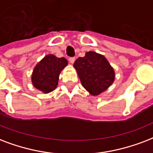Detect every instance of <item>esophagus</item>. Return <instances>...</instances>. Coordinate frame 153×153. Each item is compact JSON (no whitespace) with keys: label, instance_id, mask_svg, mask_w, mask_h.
Returning a JSON list of instances; mask_svg holds the SVG:
<instances>
[{"label":"esophagus","instance_id":"esophagus-1","mask_svg":"<svg viewBox=\"0 0 153 153\" xmlns=\"http://www.w3.org/2000/svg\"><path fill=\"white\" fill-rule=\"evenodd\" d=\"M69 61H70L71 63L73 64L74 62V61H75V58H69Z\"/></svg>","mask_w":153,"mask_h":153}]
</instances>
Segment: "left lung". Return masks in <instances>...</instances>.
<instances>
[{
  "mask_svg": "<svg viewBox=\"0 0 153 153\" xmlns=\"http://www.w3.org/2000/svg\"><path fill=\"white\" fill-rule=\"evenodd\" d=\"M82 87L93 96L105 91L115 80V71L104 56L94 51H88L84 57L74 62Z\"/></svg>",
  "mask_w": 153,
  "mask_h": 153,
  "instance_id": "left-lung-1",
  "label": "left lung"
}]
</instances>
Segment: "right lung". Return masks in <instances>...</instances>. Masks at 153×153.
<instances>
[{
	"instance_id": "obj_1",
	"label": "right lung",
	"mask_w": 153,
	"mask_h": 153,
	"mask_svg": "<svg viewBox=\"0 0 153 153\" xmlns=\"http://www.w3.org/2000/svg\"><path fill=\"white\" fill-rule=\"evenodd\" d=\"M67 65L68 61L65 58H57L53 54L45 55L33 71V86L44 94L53 91L58 84L59 74Z\"/></svg>"
}]
</instances>
